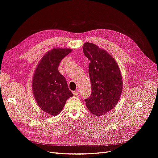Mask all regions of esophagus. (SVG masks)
<instances>
[{
    "mask_svg": "<svg viewBox=\"0 0 158 158\" xmlns=\"http://www.w3.org/2000/svg\"><path fill=\"white\" fill-rule=\"evenodd\" d=\"M79 90H77L75 91H73V94L75 95V96H77L79 95Z\"/></svg>",
    "mask_w": 158,
    "mask_h": 158,
    "instance_id": "esophagus-1",
    "label": "esophagus"
}]
</instances>
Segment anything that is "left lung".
<instances>
[{
  "label": "left lung",
  "instance_id": "8db88e82",
  "mask_svg": "<svg viewBox=\"0 0 158 158\" xmlns=\"http://www.w3.org/2000/svg\"><path fill=\"white\" fill-rule=\"evenodd\" d=\"M88 66L92 94L85 99L86 106L95 116L110 112L118 103L122 92L123 77L115 60L105 50L91 43L83 46Z\"/></svg>",
  "mask_w": 158,
  "mask_h": 158
}]
</instances>
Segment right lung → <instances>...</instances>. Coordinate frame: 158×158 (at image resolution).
I'll list each match as a JSON object with an SVG mask.
<instances>
[{
    "label": "right lung",
    "mask_w": 158,
    "mask_h": 158,
    "mask_svg": "<svg viewBox=\"0 0 158 158\" xmlns=\"http://www.w3.org/2000/svg\"><path fill=\"white\" fill-rule=\"evenodd\" d=\"M72 51L66 48L48 51L39 61L33 74L34 98L41 110L51 116L60 114L66 100L73 96L65 77L58 70L61 60Z\"/></svg>",
    "instance_id": "obj_1"
}]
</instances>
